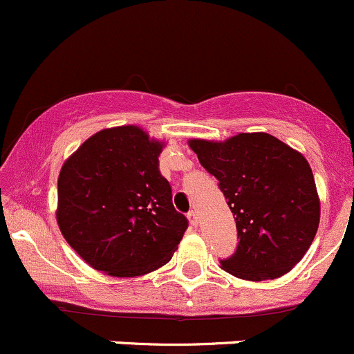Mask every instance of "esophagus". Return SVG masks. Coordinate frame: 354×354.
Wrapping results in <instances>:
<instances>
[{
  "label": "esophagus",
  "instance_id": "1",
  "mask_svg": "<svg viewBox=\"0 0 354 354\" xmlns=\"http://www.w3.org/2000/svg\"><path fill=\"white\" fill-rule=\"evenodd\" d=\"M188 219L193 226H198V221H200V219H198V213L194 209H191L188 213Z\"/></svg>",
  "mask_w": 354,
  "mask_h": 354
}]
</instances>
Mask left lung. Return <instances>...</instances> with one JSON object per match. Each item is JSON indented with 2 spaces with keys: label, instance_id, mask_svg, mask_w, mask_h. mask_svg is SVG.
I'll return each mask as SVG.
<instances>
[{
  "label": "left lung",
  "instance_id": "left-lung-1",
  "mask_svg": "<svg viewBox=\"0 0 354 354\" xmlns=\"http://www.w3.org/2000/svg\"><path fill=\"white\" fill-rule=\"evenodd\" d=\"M188 145L219 181L236 221V251L221 259V270L248 281L293 270L319 225V196L306 158L268 133Z\"/></svg>",
  "mask_w": 354,
  "mask_h": 354
}]
</instances>
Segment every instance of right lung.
Listing matches in <instances>:
<instances>
[{
  "label": "right lung",
  "mask_w": 354,
  "mask_h": 354,
  "mask_svg": "<svg viewBox=\"0 0 354 354\" xmlns=\"http://www.w3.org/2000/svg\"><path fill=\"white\" fill-rule=\"evenodd\" d=\"M163 141L135 124L88 138L61 166L56 221L89 266L116 278L158 270L171 259L188 219L161 176Z\"/></svg>",
  "instance_id": "obj_1"
}]
</instances>
